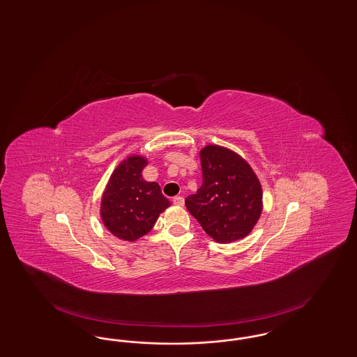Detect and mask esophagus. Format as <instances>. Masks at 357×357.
Listing matches in <instances>:
<instances>
[{
  "mask_svg": "<svg viewBox=\"0 0 357 357\" xmlns=\"http://www.w3.org/2000/svg\"><path fill=\"white\" fill-rule=\"evenodd\" d=\"M172 203H174L175 206H183V204H185V197H172Z\"/></svg>",
  "mask_w": 357,
  "mask_h": 357,
  "instance_id": "obj_1",
  "label": "esophagus"
}]
</instances>
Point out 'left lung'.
I'll use <instances>...</instances> for the list:
<instances>
[{
    "label": "left lung",
    "mask_w": 357,
    "mask_h": 357,
    "mask_svg": "<svg viewBox=\"0 0 357 357\" xmlns=\"http://www.w3.org/2000/svg\"><path fill=\"white\" fill-rule=\"evenodd\" d=\"M203 183L185 197V207L220 244L244 238L262 212V188L249 163L229 149L200 150Z\"/></svg>",
    "instance_id": "1"
}]
</instances>
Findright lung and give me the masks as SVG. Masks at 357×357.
Returning <instances> with one entry per match:
<instances>
[{
    "mask_svg": "<svg viewBox=\"0 0 357 357\" xmlns=\"http://www.w3.org/2000/svg\"><path fill=\"white\" fill-rule=\"evenodd\" d=\"M148 160L132 155L112 172L101 197L100 215L107 229L125 241H135L151 231L170 202L155 182H146L142 170Z\"/></svg>",
    "mask_w": 357,
    "mask_h": 357,
    "instance_id": "obj_1",
    "label": "right lung"
}]
</instances>
